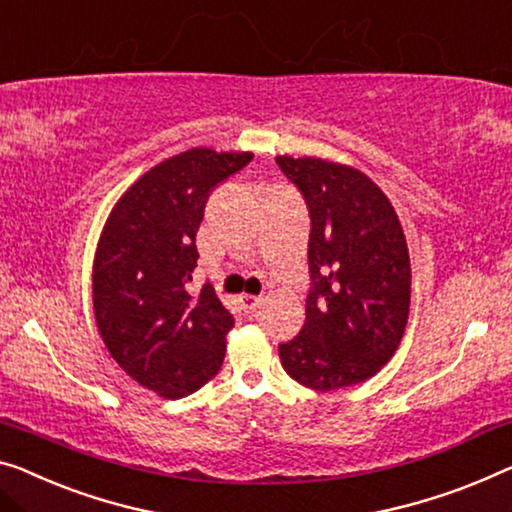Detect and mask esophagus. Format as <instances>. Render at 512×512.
<instances>
[{
  "instance_id": "1",
  "label": "esophagus",
  "mask_w": 512,
  "mask_h": 512,
  "mask_svg": "<svg viewBox=\"0 0 512 512\" xmlns=\"http://www.w3.org/2000/svg\"><path fill=\"white\" fill-rule=\"evenodd\" d=\"M259 303H262V296H253V294H243L239 299V305L243 312H255Z\"/></svg>"
}]
</instances>
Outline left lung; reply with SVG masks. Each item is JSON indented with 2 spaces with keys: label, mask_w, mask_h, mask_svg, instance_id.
Wrapping results in <instances>:
<instances>
[{
  "label": "left lung",
  "mask_w": 512,
  "mask_h": 512,
  "mask_svg": "<svg viewBox=\"0 0 512 512\" xmlns=\"http://www.w3.org/2000/svg\"><path fill=\"white\" fill-rule=\"evenodd\" d=\"M310 213L305 324L278 347L282 368L315 391L370 379L398 349L411 266L402 225L375 181L322 158H276Z\"/></svg>",
  "instance_id": "left-lung-1"
}]
</instances>
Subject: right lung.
Returning <instances> with one entry per match:
<instances>
[{"label": "right lung", "mask_w": 512, "mask_h": 512, "mask_svg": "<svg viewBox=\"0 0 512 512\" xmlns=\"http://www.w3.org/2000/svg\"><path fill=\"white\" fill-rule=\"evenodd\" d=\"M253 154L190 149L142 174L114 204L94 259L101 338L137 384L183 398L218 375L234 317L204 285L190 294L209 195Z\"/></svg>", "instance_id": "obj_1"}]
</instances>
